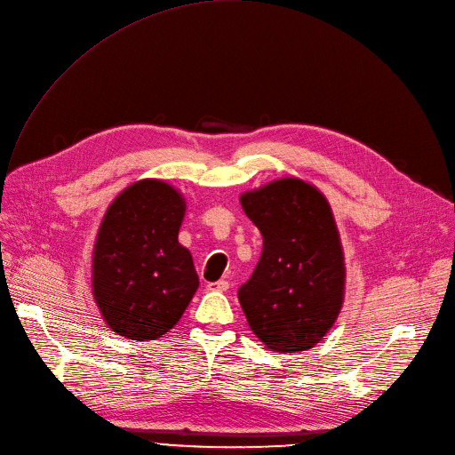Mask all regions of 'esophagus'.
I'll return each instance as SVG.
<instances>
[{
	"instance_id": "esophagus-1",
	"label": "esophagus",
	"mask_w": 455,
	"mask_h": 455,
	"mask_svg": "<svg viewBox=\"0 0 455 455\" xmlns=\"http://www.w3.org/2000/svg\"><path fill=\"white\" fill-rule=\"evenodd\" d=\"M228 282L227 280H220V282H214V283H208V291H218V292H225L228 289Z\"/></svg>"
}]
</instances>
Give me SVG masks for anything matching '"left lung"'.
Returning <instances> with one entry per match:
<instances>
[{"label": "left lung", "mask_w": 455, "mask_h": 455, "mask_svg": "<svg viewBox=\"0 0 455 455\" xmlns=\"http://www.w3.org/2000/svg\"><path fill=\"white\" fill-rule=\"evenodd\" d=\"M239 203L263 237L261 258L237 292L241 309L270 351H307L344 304V249L331 204L298 177L270 180Z\"/></svg>", "instance_id": "1"}]
</instances>
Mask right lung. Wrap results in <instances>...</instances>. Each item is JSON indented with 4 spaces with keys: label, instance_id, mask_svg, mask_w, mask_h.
<instances>
[{
    "label": "right lung",
    "instance_id": "1",
    "mask_svg": "<svg viewBox=\"0 0 455 455\" xmlns=\"http://www.w3.org/2000/svg\"><path fill=\"white\" fill-rule=\"evenodd\" d=\"M187 201L159 179H142L108 206L93 247L91 289L109 329L156 340L183 316L199 278L179 243Z\"/></svg>",
    "mask_w": 455,
    "mask_h": 455
}]
</instances>
